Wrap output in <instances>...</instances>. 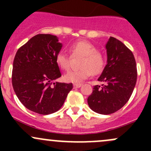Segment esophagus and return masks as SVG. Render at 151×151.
I'll return each mask as SVG.
<instances>
[{"label": "esophagus", "instance_id": "obj_1", "mask_svg": "<svg viewBox=\"0 0 151 151\" xmlns=\"http://www.w3.org/2000/svg\"><path fill=\"white\" fill-rule=\"evenodd\" d=\"M73 86H74V88H79L82 86V84L81 83H74Z\"/></svg>", "mask_w": 151, "mask_h": 151}]
</instances>
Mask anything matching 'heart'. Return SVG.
Instances as JSON below:
<instances>
[{
    "mask_svg": "<svg viewBox=\"0 0 151 151\" xmlns=\"http://www.w3.org/2000/svg\"><path fill=\"white\" fill-rule=\"evenodd\" d=\"M69 50L73 56H83V58L80 61V69L71 70L63 76V79L67 83H80L89 77L92 73L96 74L101 72L104 67V58L91 42L78 41L70 46ZM55 61L60 69L66 71L69 68L70 58L63 52L58 53Z\"/></svg>",
    "mask_w": 151,
    "mask_h": 151,
    "instance_id": "b5f03b06",
    "label": "heart"
}]
</instances>
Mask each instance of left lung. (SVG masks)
<instances>
[{"mask_svg": "<svg viewBox=\"0 0 151 151\" xmlns=\"http://www.w3.org/2000/svg\"><path fill=\"white\" fill-rule=\"evenodd\" d=\"M107 60L98 81L88 98L89 107L99 114L109 115L122 108L129 101L137 77L133 53L121 41L109 37L106 44Z\"/></svg>", "mask_w": 151, "mask_h": 151, "instance_id": "1", "label": "left lung"}]
</instances>
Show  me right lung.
Segmentation results:
<instances>
[{"instance_id": "1", "label": "right lung", "mask_w": 151, "mask_h": 151, "mask_svg": "<svg viewBox=\"0 0 151 151\" xmlns=\"http://www.w3.org/2000/svg\"><path fill=\"white\" fill-rule=\"evenodd\" d=\"M63 45L51 34H38L17 50L12 70V85L27 109L49 115L60 109L72 83L53 81L61 77L55 61Z\"/></svg>"}]
</instances>
